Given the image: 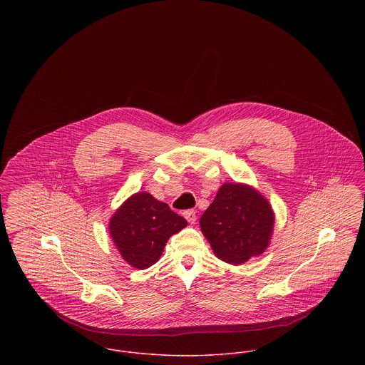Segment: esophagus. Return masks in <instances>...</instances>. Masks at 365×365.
Here are the masks:
<instances>
[{"instance_id":"obj_1","label":"esophagus","mask_w":365,"mask_h":365,"mask_svg":"<svg viewBox=\"0 0 365 365\" xmlns=\"http://www.w3.org/2000/svg\"><path fill=\"white\" fill-rule=\"evenodd\" d=\"M182 215H184V217H185L191 225H194V223L197 222V212H195L194 209H188V210H185Z\"/></svg>"}]
</instances>
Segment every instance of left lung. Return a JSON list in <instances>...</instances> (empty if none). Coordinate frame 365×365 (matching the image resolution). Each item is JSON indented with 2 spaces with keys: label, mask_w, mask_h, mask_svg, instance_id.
Returning <instances> with one entry per match:
<instances>
[{
  "label": "left lung",
  "mask_w": 365,
  "mask_h": 365,
  "mask_svg": "<svg viewBox=\"0 0 365 365\" xmlns=\"http://www.w3.org/2000/svg\"><path fill=\"white\" fill-rule=\"evenodd\" d=\"M200 225L217 259L243 264L268 246L274 213L256 190L229 182L219 188Z\"/></svg>",
  "instance_id": "1"
}]
</instances>
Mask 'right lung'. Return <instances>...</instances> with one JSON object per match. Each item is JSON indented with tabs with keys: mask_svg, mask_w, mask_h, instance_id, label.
I'll use <instances>...</instances> for the list:
<instances>
[{
	"mask_svg": "<svg viewBox=\"0 0 365 365\" xmlns=\"http://www.w3.org/2000/svg\"><path fill=\"white\" fill-rule=\"evenodd\" d=\"M187 226V220L148 192L126 200L109 222L110 237L132 267L145 269L160 259L174 233Z\"/></svg>",
	"mask_w": 365,
	"mask_h": 365,
	"instance_id": "add662e5",
	"label": "right lung"
}]
</instances>
